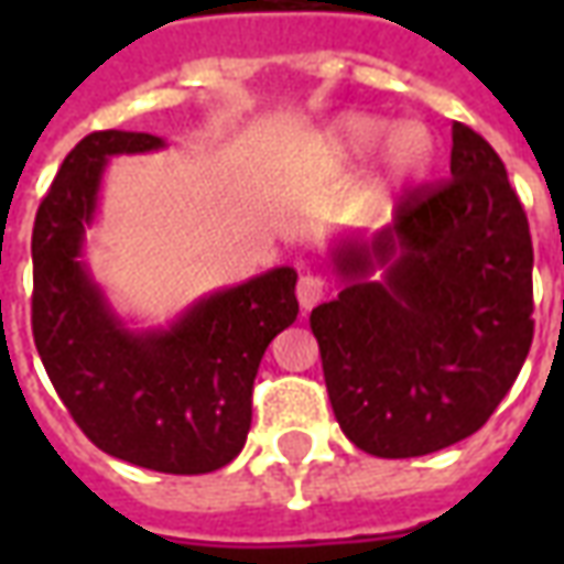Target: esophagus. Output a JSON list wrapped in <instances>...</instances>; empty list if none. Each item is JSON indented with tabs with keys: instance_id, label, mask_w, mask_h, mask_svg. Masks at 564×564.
I'll return each mask as SVG.
<instances>
[{
	"instance_id": "obj_1",
	"label": "esophagus",
	"mask_w": 564,
	"mask_h": 564,
	"mask_svg": "<svg viewBox=\"0 0 564 564\" xmlns=\"http://www.w3.org/2000/svg\"><path fill=\"white\" fill-rule=\"evenodd\" d=\"M323 293H326V286H323V281H319L317 274H302V278H299L295 295H299L302 311H311V307L317 305L319 299H323Z\"/></svg>"
}]
</instances>
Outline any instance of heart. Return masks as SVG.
Here are the masks:
<instances>
[{"label": "heart", "mask_w": 564, "mask_h": 564, "mask_svg": "<svg viewBox=\"0 0 564 564\" xmlns=\"http://www.w3.org/2000/svg\"><path fill=\"white\" fill-rule=\"evenodd\" d=\"M387 144V169L392 181H414L435 162V139L420 123H404L392 132L390 120L371 115H347L319 141V160L332 169L356 165Z\"/></svg>", "instance_id": "heart-1"}]
</instances>
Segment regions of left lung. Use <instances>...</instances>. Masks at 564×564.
<instances>
[{
	"mask_svg": "<svg viewBox=\"0 0 564 564\" xmlns=\"http://www.w3.org/2000/svg\"><path fill=\"white\" fill-rule=\"evenodd\" d=\"M532 235L505 162L453 123L449 181L329 250L338 295L311 311L341 432L380 459L474 435L529 356Z\"/></svg>",
	"mask_w": 564,
	"mask_h": 564,
	"instance_id": "8db88e82",
	"label": "left lung"
}]
</instances>
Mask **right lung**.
<instances>
[{
    "label": "right lung",
    "mask_w": 564,
    "mask_h": 564,
    "mask_svg": "<svg viewBox=\"0 0 564 564\" xmlns=\"http://www.w3.org/2000/svg\"><path fill=\"white\" fill-rule=\"evenodd\" d=\"M165 148L105 129L68 153L32 229V335L80 432L108 456L162 474H208L241 453L253 378L271 338L299 317L281 265L198 299L165 329H129L84 259L111 156Z\"/></svg>",
    "instance_id": "1"
}]
</instances>
